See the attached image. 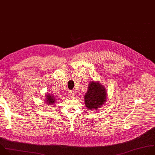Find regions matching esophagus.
<instances>
[{
  "label": "esophagus",
  "mask_w": 155,
  "mask_h": 155,
  "mask_svg": "<svg viewBox=\"0 0 155 155\" xmlns=\"http://www.w3.org/2000/svg\"><path fill=\"white\" fill-rule=\"evenodd\" d=\"M69 93V95H70L71 97H74V91H70Z\"/></svg>",
  "instance_id": "esophagus-1"
}]
</instances>
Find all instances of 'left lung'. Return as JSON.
Here are the masks:
<instances>
[{
    "label": "left lung",
    "mask_w": 155,
    "mask_h": 155,
    "mask_svg": "<svg viewBox=\"0 0 155 155\" xmlns=\"http://www.w3.org/2000/svg\"><path fill=\"white\" fill-rule=\"evenodd\" d=\"M105 87L98 81H91L84 95L85 106L90 110H98L104 105L107 99Z\"/></svg>",
    "instance_id": "left-lung-1"
}]
</instances>
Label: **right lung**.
<instances>
[{
    "instance_id": "add662e5",
    "label": "right lung",
    "mask_w": 155,
    "mask_h": 155,
    "mask_svg": "<svg viewBox=\"0 0 155 155\" xmlns=\"http://www.w3.org/2000/svg\"><path fill=\"white\" fill-rule=\"evenodd\" d=\"M46 103H47V104H48L49 105H51L54 104V103L56 101H55V98L54 97V96H53L51 94H47V95H46V98H45V100Z\"/></svg>"
}]
</instances>
